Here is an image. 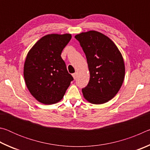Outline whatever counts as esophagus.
I'll list each match as a JSON object with an SVG mask.
<instances>
[{
  "instance_id": "obj_1",
  "label": "esophagus",
  "mask_w": 150,
  "mask_h": 150,
  "mask_svg": "<svg viewBox=\"0 0 150 150\" xmlns=\"http://www.w3.org/2000/svg\"><path fill=\"white\" fill-rule=\"evenodd\" d=\"M72 75H73V77L74 78V79H75L77 78V72H75V73H74Z\"/></svg>"
}]
</instances>
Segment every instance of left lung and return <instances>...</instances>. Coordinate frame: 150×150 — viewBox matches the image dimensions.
Instances as JSON below:
<instances>
[{
	"instance_id": "left-lung-1",
	"label": "left lung",
	"mask_w": 150,
	"mask_h": 150,
	"mask_svg": "<svg viewBox=\"0 0 150 150\" xmlns=\"http://www.w3.org/2000/svg\"><path fill=\"white\" fill-rule=\"evenodd\" d=\"M75 38L85 54L90 73L89 82L82 89L83 96L95 105L107 103L123 83L125 66L122 55L115 43L100 32L91 30Z\"/></svg>"
}]
</instances>
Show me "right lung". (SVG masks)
<instances>
[{
	"instance_id": "obj_1",
	"label": "right lung",
	"mask_w": 150,
	"mask_h": 150,
	"mask_svg": "<svg viewBox=\"0 0 150 150\" xmlns=\"http://www.w3.org/2000/svg\"><path fill=\"white\" fill-rule=\"evenodd\" d=\"M71 39L70 34H47L28 53L24 77L28 89L38 102L44 105L59 102L73 80L61 57Z\"/></svg>"
}]
</instances>
